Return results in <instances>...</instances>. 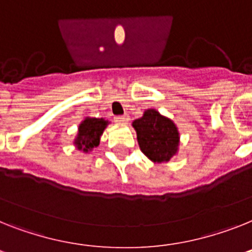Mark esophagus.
<instances>
[{"instance_id": "esophagus-1", "label": "esophagus", "mask_w": 252, "mask_h": 252, "mask_svg": "<svg viewBox=\"0 0 252 252\" xmlns=\"http://www.w3.org/2000/svg\"><path fill=\"white\" fill-rule=\"evenodd\" d=\"M129 122V115H123V116H116L115 123L119 126H126Z\"/></svg>"}]
</instances>
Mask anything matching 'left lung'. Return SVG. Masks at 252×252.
Returning a JSON list of instances; mask_svg holds the SVG:
<instances>
[{"label":"left lung","instance_id":"left-lung-1","mask_svg":"<svg viewBox=\"0 0 252 252\" xmlns=\"http://www.w3.org/2000/svg\"><path fill=\"white\" fill-rule=\"evenodd\" d=\"M141 151L154 164H166L178 155L181 136L170 118L156 109H147L141 118L133 120Z\"/></svg>","mask_w":252,"mask_h":252}]
</instances>
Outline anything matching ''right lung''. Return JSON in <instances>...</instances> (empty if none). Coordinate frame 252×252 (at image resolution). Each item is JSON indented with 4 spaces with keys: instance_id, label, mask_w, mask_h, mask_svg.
<instances>
[{
    "instance_id": "1",
    "label": "right lung",
    "mask_w": 252,
    "mask_h": 252,
    "mask_svg": "<svg viewBox=\"0 0 252 252\" xmlns=\"http://www.w3.org/2000/svg\"><path fill=\"white\" fill-rule=\"evenodd\" d=\"M109 124V120H105L103 118L86 116L78 126L77 136L73 141L74 147L83 154L92 152L100 145L101 136Z\"/></svg>"
}]
</instances>
